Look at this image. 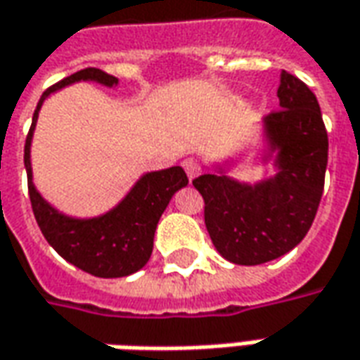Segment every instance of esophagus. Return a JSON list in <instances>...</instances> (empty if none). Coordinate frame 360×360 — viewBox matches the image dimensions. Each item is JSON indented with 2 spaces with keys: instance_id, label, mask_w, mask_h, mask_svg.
Listing matches in <instances>:
<instances>
[{
  "instance_id": "obj_1",
  "label": "esophagus",
  "mask_w": 360,
  "mask_h": 360,
  "mask_svg": "<svg viewBox=\"0 0 360 360\" xmlns=\"http://www.w3.org/2000/svg\"><path fill=\"white\" fill-rule=\"evenodd\" d=\"M183 169H185V173H187V177L193 181L200 173V165L195 160H185L183 161Z\"/></svg>"
}]
</instances>
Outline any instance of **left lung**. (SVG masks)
Returning <instances> with one entry per match:
<instances>
[{"label":"left lung","mask_w":360,"mask_h":360,"mask_svg":"<svg viewBox=\"0 0 360 360\" xmlns=\"http://www.w3.org/2000/svg\"><path fill=\"white\" fill-rule=\"evenodd\" d=\"M280 110L264 118L278 149V175L244 185L226 175L193 179L205 200V224L214 248L242 266L276 260L295 248L311 229L323 195L329 139L315 94L282 70Z\"/></svg>","instance_id":"left-lung-1"}]
</instances>
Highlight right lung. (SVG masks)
<instances>
[{
    "instance_id": "obj_1",
    "label": "right lung",
    "mask_w": 360,
    "mask_h": 360,
    "mask_svg": "<svg viewBox=\"0 0 360 360\" xmlns=\"http://www.w3.org/2000/svg\"><path fill=\"white\" fill-rule=\"evenodd\" d=\"M78 80H96L104 86L118 84V78L100 68H84L60 82L46 88L37 104L33 124L25 139V169L29 199L35 221L46 242L67 260L75 264L82 272L98 278H122L141 270L148 264L153 250V234L158 229L160 217L169 205L175 191L185 187L189 179L179 165L163 171H153L143 175L129 191L128 197L116 209L98 219L78 221L68 219L57 212L46 202L33 185L31 173V138L35 129L39 108L51 92L58 88L78 82Z\"/></svg>"
}]
</instances>
